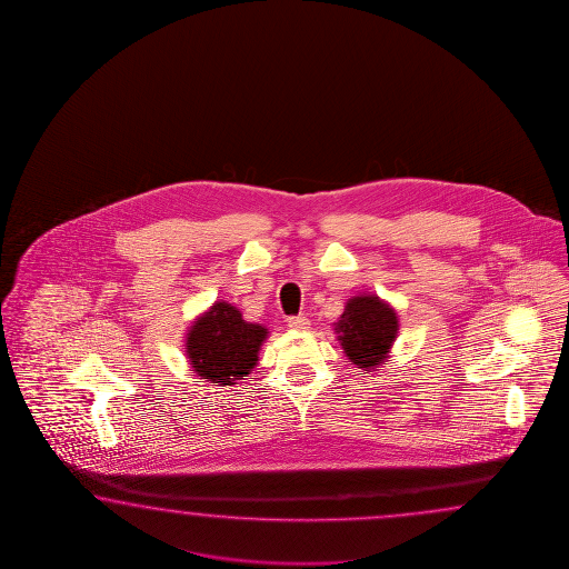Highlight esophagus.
<instances>
[{"mask_svg": "<svg viewBox=\"0 0 569 569\" xmlns=\"http://www.w3.org/2000/svg\"><path fill=\"white\" fill-rule=\"evenodd\" d=\"M289 327L297 331H305V329H309V319L305 315H295V317H289Z\"/></svg>", "mask_w": 569, "mask_h": 569, "instance_id": "esophagus-1", "label": "esophagus"}]
</instances>
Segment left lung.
I'll list each match as a JSON object with an SVG mask.
<instances>
[{
    "instance_id": "1",
    "label": "left lung",
    "mask_w": 569,
    "mask_h": 569,
    "mask_svg": "<svg viewBox=\"0 0 569 569\" xmlns=\"http://www.w3.org/2000/svg\"><path fill=\"white\" fill-rule=\"evenodd\" d=\"M397 331V313L375 295L350 299L336 323L346 356L366 370L385 362Z\"/></svg>"
}]
</instances>
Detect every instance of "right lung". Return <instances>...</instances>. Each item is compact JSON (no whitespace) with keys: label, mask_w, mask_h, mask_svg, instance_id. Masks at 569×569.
Here are the masks:
<instances>
[{"label":"right lung","mask_w":569,"mask_h":569,"mask_svg":"<svg viewBox=\"0 0 569 569\" xmlns=\"http://www.w3.org/2000/svg\"><path fill=\"white\" fill-rule=\"evenodd\" d=\"M268 331L243 321L230 302L219 301L187 333V353L194 372L219 385H233L250 375Z\"/></svg>","instance_id":"1"}]
</instances>
